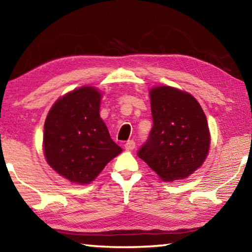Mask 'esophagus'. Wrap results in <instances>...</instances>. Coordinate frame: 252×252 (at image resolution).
Returning <instances> with one entry per match:
<instances>
[{
    "mask_svg": "<svg viewBox=\"0 0 252 252\" xmlns=\"http://www.w3.org/2000/svg\"><path fill=\"white\" fill-rule=\"evenodd\" d=\"M125 148L129 151L133 150V149L135 148V142L133 141V140H129V141H126V143L125 144Z\"/></svg>",
    "mask_w": 252,
    "mask_h": 252,
    "instance_id": "1",
    "label": "esophagus"
}]
</instances>
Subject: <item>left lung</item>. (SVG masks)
I'll use <instances>...</instances> for the list:
<instances>
[{"label":"left lung","instance_id":"obj_1","mask_svg":"<svg viewBox=\"0 0 252 252\" xmlns=\"http://www.w3.org/2000/svg\"><path fill=\"white\" fill-rule=\"evenodd\" d=\"M150 99L153 126L138 157L163 181L189 177L210 147L206 114L192 95L176 88H153Z\"/></svg>","mask_w":252,"mask_h":252}]
</instances>
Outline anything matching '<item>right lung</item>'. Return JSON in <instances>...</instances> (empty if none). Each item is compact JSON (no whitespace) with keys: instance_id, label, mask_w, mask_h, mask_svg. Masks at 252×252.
Returning a JSON list of instances; mask_svg holds the SVG:
<instances>
[{"instance_id":"add662e5","label":"right lung","mask_w":252,"mask_h":252,"mask_svg":"<svg viewBox=\"0 0 252 252\" xmlns=\"http://www.w3.org/2000/svg\"><path fill=\"white\" fill-rule=\"evenodd\" d=\"M101 94L92 87L67 93L55 102L44 123L48 163L71 182L87 185L122 151L100 118Z\"/></svg>"}]
</instances>
